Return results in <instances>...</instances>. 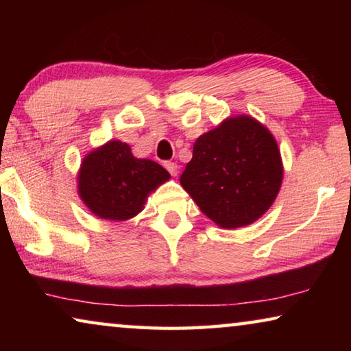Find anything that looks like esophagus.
<instances>
[{
    "instance_id": "1",
    "label": "esophagus",
    "mask_w": 351,
    "mask_h": 351,
    "mask_svg": "<svg viewBox=\"0 0 351 351\" xmlns=\"http://www.w3.org/2000/svg\"><path fill=\"white\" fill-rule=\"evenodd\" d=\"M164 167L169 170V173L171 175V176H176L178 175V165H176V162H170V161H167L164 164Z\"/></svg>"
}]
</instances>
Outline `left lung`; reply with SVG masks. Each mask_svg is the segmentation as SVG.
Here are the masks:
<instances>
[{"instance_id": "8db88e82", "label": "left lung", "mask_w": 351, "mask_h": 351, "mask_svg": "<svg viewBox=\"0 0 351 351\" xmlns=\"http://www.w3.org/2000/svg\"><path fill=\"white\" fill-rule=\"evenodd\" d=\"M283 162L272 133L247 114L230 116L193 144L180 182L223 229L252 224L280 192Z\"/></svg>"}]
</instances>
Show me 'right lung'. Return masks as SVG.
Returning <instances> with one entry per match:
<instances>
[{"mask_svg":"<svg viewBox=\"0 0 351 351\" xmlns=\"http://www.w3.org/2000/svg\"><path fill=\"white\" fill-rule=\"evenodd\" d=\"M169 180L162 165L134 158L127 142L108 141L83 158L77 192L96 217L127 221L144 210L148 195Z\"/></svg>","mask_w":351,"mask_h":351,"instance_id":"1","label":"right lung"}]
</instances>
